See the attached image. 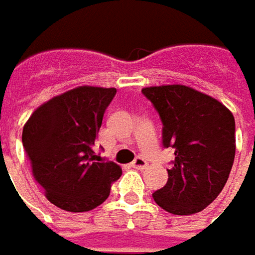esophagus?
Instances as JSON below:
<instances>
[{
	"mask_svg": "<svg viewBox=\"0 0 255 255\" xmlns=\"http://www.w3.org/2000/svg\"><path fill=\"white\" fill-rule=\"evenodd\" d=\"M147 161H146L144 158H141V157L134 158L133 163H131V167H133V168H137V170H144V168H147Z\"/></svg>",
	"mask_w": 255,
	"mask_h": 255,
	"instance_id": "34e87169",
	"label": "esophagus"
}]
</instances>
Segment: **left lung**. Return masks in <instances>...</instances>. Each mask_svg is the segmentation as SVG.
Here are the masks:
<instances>
[{
    "label": "left lung",
    "instance_id": "8db88e82",
    "mask_svg": "<svg viewBox=\"0 0 255 255\" xmlns=\"http://www.w3.org/2000/svg\"><path fill=\"white\" fill-rule=\"evenodd\" d=\"M141 92L163 122L164 147L174 148L168 181L153 194L172 215H194L225 187L236 153L235 116L222 102L181 84L146 87Z\"/></svg>",
    "mask_w": 255,
    "mask_h": 255
}]
</instances>
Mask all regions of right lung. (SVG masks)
<instances>
[{
    "instance_id": "1",
    "label": "right lung",
    "mask_w": 255,
    "mask_h": 255,
    "mask_svg": "<svg viewBox=\"0 0 255 255\" xmlns=\"http://www.w3.org/2000/svg\"><path fill=\"white\" fill-rule=\"evenodd\" d=\"M116 88L83 85L42 104L23 126L22 143L33 177L46 198L67 212H87L109 196L122 175L98 160L95 139Z\"/></svg>"
}]
</instances>
